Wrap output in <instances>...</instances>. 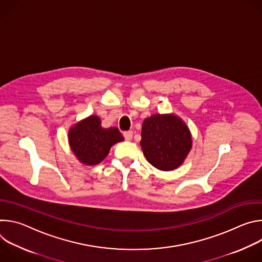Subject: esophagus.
Wrapping results in <instances>:
<instances>
[{"label": "esophagus", "instance_id": "1", "mask_svg": "<svg viewBox=\"0 0 262 262\" xmlns=\"http://www.w3.org/2000/svg\"><path fill=\"white\" fill-rule=\"evenodd\" d=\"M123 136H124L125 140L130 141V140L133 139V132H130V130H128V132H124V133H123Z\"/></svg>", "mask_w": 262, "mask_h": 262}]
</instances>
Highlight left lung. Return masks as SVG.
<instances>
[{"mask_svg": "<svg viewBox=\"0 0 262 262\" xmlns=\"http://www.w3.org/2000/svg\"><path fill=\"white\" fill-rule=\"evenodd\" d=\"M140 145L146 160L161 171L180 167L193 141L185 122L175 114H155L142 124Z\"/></svg>", "mask_w": 262, "mask_h": 262, "instance_id": "obj_1", "label": "left lung"}]
</instances>
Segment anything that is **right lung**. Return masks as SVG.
I'll list each match as a JSON object with an SVG mask.
<instances>
[{
	"mask_svg": "<svg viewBox=\"0 0 262 262\" xmlns=\"http://www.w3.org/2000/svg\"><path fill=\"white\" fill-rule=\"evenodd\" d=\"M123 140L117 127H102L101 120L96 115L82 119L68 130L71 151L86 166L101 163L108 155L111 147Z\"/></svg>",
	"mask_w": 262,
	"mask_h": 262,
	"instance_id": "1",
	"label": "right lung"
}]
</instances>
